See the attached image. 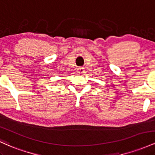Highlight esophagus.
<instances>
[{
  "mask_svg": "<svg viewBox=\"0 0 155 155\" xmlns=\"http://www.w3.org/2000/svg\"><path fill=\"white\" fill-rule=\"evenodd\" d=\"M77 73L80 74V75H82V74H84V68L83 67L79 68H77Z\"/></svg>",
  "mask_w": 155,
  "mask_h": 155,
  "instance_id": "esophagus-1",
  "label": "esophagus"
}]
</instances>
